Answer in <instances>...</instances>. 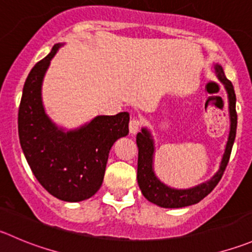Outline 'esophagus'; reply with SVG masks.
Here are the masks:
<instances>
[{"mask_svg":"<svg viewBox=\"0 0 252 252\" xmlns=\"http://www.w3.org/2000/svg\"><path fill=\"white\" fill-rule=\"evenodd\" d=\"M140 128H141V121H139V119L133 118L130 122H129V131H130L131 135L138 133Z\"/></svg>","mask_w":252,"mask_h":252,"instance_id":"obj_1","label":"esophagus"}]
</instances>
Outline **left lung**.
Returning a JSON list of instances; mask_svg holds the SVG:
<instances>
[{
  "label": "left lung",
  "mask_w": 252,
  "mask_h": 252,
  "mask_svg": "<svg viewBox=\"0 0 252 252\" xmlns=\"http://www.w3.org/2000/svg\"><path fill=\"white\" fill-rule=\"evenodd\" d=\"M217 77L224 85L228 94L229 101V116H230V131L229 138L226 141L225 150H224L223 158H221L220 166L217 171L216 175L207 182L201 183L187 189H176V188L168 187L163 182H161L155 175L154 171V154H155V145L151 138L150 131L146 128L141 129L140 133L136 135V145H138V185L141 189L143 196L151 203L156 204L162 208H182V207L192 206L198 203L199 201L208 196L214 189L218 182L220 181L226 165L229 162L231 149H233L234 140L236 135V124H238V116H236V96L234 91L233 84L229 81L224 74L223 67L219 64L214 66Z\"/></svg>",
  "instance_id": "8db88e82"
}]
</instances>
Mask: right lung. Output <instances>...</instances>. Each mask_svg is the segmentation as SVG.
<instances>
[{"mask_svg":"<svg viewBox=\"0 0 252 252\" xmlns=\"http://www.w3.org/2000/svg\"><path fill=\"white\" fill-rule=\"evenodd\" d=\"M61 45L55 44L27 77L18 111V135L32 172L46 191L61 201L81 202L101 188L109 150L129 133V113L97 116L74 130L59 128L45 113L41 84Z\"/></svg>","mask_w":252,"mask_h":252,"instance_id":"add662e5","label":"right lung"}]
</instances>
